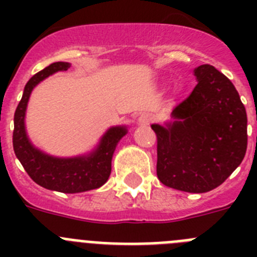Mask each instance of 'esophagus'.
Listing matches in <instances>:
<instances>
[{
	"instance_id": "obj_1",
	"label": "esophagus",
	"mask_w": 257,
	"mask_h": 257,
	"mask_svg": "<svg viewBox=\"0 0 257 257\" xmlns=\"http://www.w3.org/2000/svg\"><path fill=\"white\" fill-rule=\"evenodd\" d=\"M153 121V114L151 112H144L139 117V123L142 124H149Z\"/></svg>"
}]
</instances>
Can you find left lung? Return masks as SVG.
Masks as SVG:
<instances>
[{"mask_svg": "<svg viewBox=\"0 0 257 257\" xmlns=\"http://www.w3.org/2000/svg\"><path fill=\"white\" fill-rule=\"evenodd\" d=\"M198 83L172 110L174 122L152 124L157 135V176L166 187L206 193L243 161L247 114L230 79L210 64L194 69Z\"/></svg>", "mask_w": 257, "mask_h": 257, "instance_id": "obj_1", "label": "left lung"}]
</instances>
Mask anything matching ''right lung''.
<instances>
[{
    "label": "right lung",
    "mask_w": 257,
    "mask_h": 257,
    "mask_svg": "<svg viewBox=\"0 0 257 257\" xmlns=\"http://www.w3.org/2000/svg\"><path fill=\"white\" fill-rule=\"evenodd\" d=\"M69 63L56 61L32 77L27 82L22 100L14 114L13 145L15 156L35 183L61 193H81L100 188L112 171V158L118 142L127 134V127H110L97 148L87 156L58 158L41 152L29 142L26 131V110L32 90L46 77L68 70Z\"/></svg>",
    "instance_id": "right-lung-1"
}]
</instances>
